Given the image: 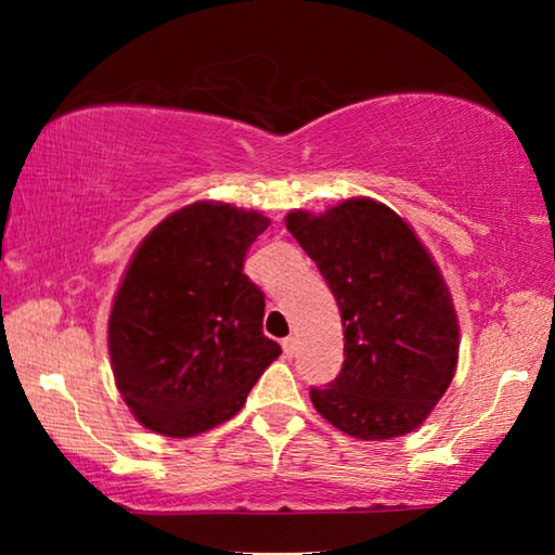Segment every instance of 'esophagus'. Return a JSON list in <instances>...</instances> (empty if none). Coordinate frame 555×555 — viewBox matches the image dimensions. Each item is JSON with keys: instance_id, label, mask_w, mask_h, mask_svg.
I'll return each mask as SVG.
<instances>
[{"instance_id": "esophagus-1", "label": "esophagus", "mask_w": 555, "mask_h": 555, "mask_svg": "<svg viewBox=\"0 0 555 555\" xmlns=\"http://www.w3.org/2000/svg\"><path fill=\"white\" fill-rule=\"evenodd\" d=\"M281 347H284V354L286 357H294L296 354V340H294V337H286V340L281 343Z\"/></svg>"}]
</instances>
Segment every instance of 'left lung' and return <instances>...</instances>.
<instances>
[{"instance_id":"8db88e82","label":"left lung","mask_w":555,"mask_h":555,"mask_svg":"<svg viewBox=\"0 0 555 555\" xmlns=\"http://www.w3.org/2000/svg\"><path fill=\"white\" fill-rule=\"evenodd\" d=\"M286 230L321 269L343 318L345 362L315 411L357 440L416 430L457 370L453 296L416 230L379 201L291 210Z\"/></svg>"}]
</instances>
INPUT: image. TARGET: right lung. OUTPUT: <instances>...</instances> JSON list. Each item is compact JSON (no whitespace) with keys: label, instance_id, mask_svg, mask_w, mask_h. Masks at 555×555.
Here are the masks:
<instances>
[{"label":"right lung","instance_id":"right-lung-1","mask_svg":"<svg viewBox=\"0 0 555 555\" xmlns=\"http://www.w3.org/2000/svg\"><path fill=\"white\" fill-rule=\"evenodd\" d=\"M264 212L220 201L173 210L139 242L112 298L109 364L144 428L191 438L230 421L281 347L244 274Z\"/></svg>","mask_w":555,"mask_h":555}]
</instances>
